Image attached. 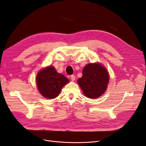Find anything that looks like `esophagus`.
I'll return each instance as SVG.
<instances>
[{
	"label": "esophagus",
	"instance_id": "34e87169",
	"mask_svg": "<svg viewBox=\"0 0 146 146\" xmlns=\"http://www.w3.org/2000/svg\"><path fill=\"white\" fill-rule=\"evenodd\" d=\"M70 79H71L72 81H74L75 79H76V76H75L74 75H72V76H70Z\"/></svg>",
	"mask_w": 146,
	"mask_h": 146
}]
</instances>
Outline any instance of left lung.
<instances>
[{
  "instance_id": "obj_1",
  "label": "left lung",
  "mask_w": 146,
  "mask_h": 146,
  "mask_svg": "<svg viewBox=\"0 0 146 146\" xmlns=\"http://www.w3.org/2000/svg\"><path fill=\"white\" fill-rule=\"evenodd\" d=\"M82 73L77 82L83 94L90 99L99 98L105 92L109 82L107 69L98 63H89L84 67Z\"/></svg>"
}]
</instances>
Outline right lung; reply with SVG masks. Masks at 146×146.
Returning <instances> with one entry per match:
<instances>
[{
  "instance_id": "1",
  "label": "right lung",
  "mask_w": 146,
  "mask_h": 146,
  "mask_svg": "<svg viewBox=\"0 0 146 146\" xmlns=\"http://www.w3.org/2000/svg\"><path fill=\"white\" fill-rule=\"evenodd\" d=\"M38 89L46 99H52L58 96L63 87L69 80L63 75L56 71L54 66H47L41 69L36 77Z\"/></svg>"
}]
</instances>
